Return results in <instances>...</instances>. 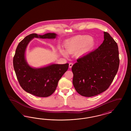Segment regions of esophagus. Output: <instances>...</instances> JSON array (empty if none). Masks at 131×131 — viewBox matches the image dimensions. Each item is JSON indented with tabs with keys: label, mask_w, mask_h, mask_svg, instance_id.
Wrapping results in <instances>:
<instances>
[{
	"label": "esophagus",
	"mask_w": 131,
	"mask_h": 131,
	"mask_svg": "<svg viewBox=\"0 0 131 131\" xmlns=\"http://www.w3.org/2000/svg\"><path fill=\"white\" fill-rule=\"evenodd\" d=\"M73 65V63H69V68H71L72 67Z\"/></svg>",
	"instance_id": "1"
}]
</instances>
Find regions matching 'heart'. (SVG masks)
<instances>
[{"label":"heart","instance_id":"1","mask_svg":"<svg viewBox=\"0 0 131 131\" xmlns=\"http://www.w3.org/2000/svg\"><path fill=\"white\" fill-rule=\"evenodd\" d=\"M94 43V40L87 35H78L69 39L65 43V48L69 53H75L78 51L79 54H82L90 50ZM63 55L66 56L67 53L64 50H60Z\"/></svg>","mask_w":131,"mask_h":131}]
</instances>
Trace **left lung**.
Returning <instances> with one entry per match:
<instances>
[{"instance_id": "obj_1", "label": "left lung", "mask_w": 131, "mask_h": 131, "mask_svg": "<svg viewBox=\"0 0 131 131\" xmlns=\"http://www.w3.org/2000/svg\"><path fill=\"white\" fill-rule=\"evenodd\" d=\"M98 49L77 59L73 65V83L81 96L92 97L110 87L119 66L118 48L109 33Z\"/></svg>"}]
</instances>
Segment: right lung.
Masks as SVG:
<instances>
[{
    "label": "right lung",
    "mask_w": 131,
    "mask_h": 131,
    "mask_svg": "<svg viewBox=\"0 0 131 131\" xmlns=\"http://www.w3.org/2000/svg\"><path fill=\"white\" fill-rule=\"evenodd\" d=\"M56 36L53 33L43 35L31 34L19 43L13 58L14 68L20 86L26 92L37 97H47L55 91L58 81L68 69L69 64H53L43 68H33L26 61L25 50L34 37L54 39Z\"/></svg>",
    "instance_id": "1"
}]
</instances>
